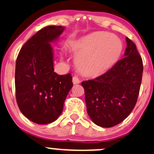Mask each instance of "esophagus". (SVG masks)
I'll return each mask as SVG.
<instances>
[{
    "mask_svg": "<svg viewBox=\"0 0 154 154\" xmlns=\"http://www.w3.org/2000/svg\"><path fill=\"white\" fill-rule=\"evenodd\" d=\"M72 83H73V85H78V84L80 83V80H79V77L74 76L72 78Z\"/></svg>",
    "mask_w": 154,
    "mask_h": 154,
    "instance_id": "34e87169",
    "label": "esophagus"
}]
</instances>
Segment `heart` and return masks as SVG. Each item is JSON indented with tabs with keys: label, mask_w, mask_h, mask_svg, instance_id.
Returning <instances> with one entry per match:
<instances>
[{
	"label": "heart",
	"mask_w": 154,
	"mask_h": 154,
	"mask_svg": "<svg viewBox=\"0 0 154 154\" xmlns=\"http://www.w3.org/2000/svg\"><path fill=\"white\" fill-rule=\"evenodd\" d=\"M70 50L77 56L75 64L81 73L94 77L106 72L118 61L122 43L110 33L96 32L71 43Z\"/></svg>",
	"instance_id": "1"
}]
</instances>
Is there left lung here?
<instances>
[{
	"instance_id": "1",
	"label": "left lung",
	"mask_w": 154,
	"mask_h": 154,
	"mask_svg": "<svg viewBox=\"0 0 154 154\" xmlns=\"http://www.w3.org/2000/svg\"><path fill=\"white\" fill-rule=\"evenodd\" d=\"M126 42L122 59L103 75L82 82L89 116L102 128H111L124 121L139 96L143 63L136 44L128 37Z\"/></svg>"
}]
</instances>
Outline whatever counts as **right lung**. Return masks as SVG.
<instances>
[{
    "label": "right lung",
    "mask_w": 154,
    "mask_h": 154,
    "mask_svg": "<svg viewBox=\"0 0 154 154\" xmlns=\"http://www.w3.org/2000/svg\"><path fill=\"white\" fill-rule=\"evenodd\" d=\"M64 27L48 26L39 30L20 49L15 65V95L20 110L39 125L55 121L62 112L66 96L72 87L70 73L54 72L50 43Z\"/></svg>",
    "instance_id": "add662e5"
}]
</instances>
